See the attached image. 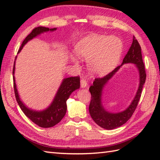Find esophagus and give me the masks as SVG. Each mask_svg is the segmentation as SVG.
Instances as JSON below:
<instances>
[{"label":"esophagus","instance_id":"obj_1","mask_svg":"<svg viewBox=\"0 0 160 160\" xmlns=\"http://www.w3.org/2000/svg\"><path fill=\"white\" fill-rule=\"evenodd\" d=\"M80 85L81 88H85L87 86V82L85 79L82 78V80H80Z\"/></svg>","mask_w":160,"mask_h":160}]
</instances>
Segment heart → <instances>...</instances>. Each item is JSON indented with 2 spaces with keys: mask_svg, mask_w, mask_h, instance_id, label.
Segmentation results:
<instances>
[{
  "mask_svg": "<svg viewBox=\"0 0 160 160\" xmlns=\"http://www.w3.org/2000/svg\"><path fill=\"white\" fill-rule=\"evenodd\" d=\"M123 50V43L116 36L92 33L84 37L75 45L76 56L87 60L90 72L96 76H104L117 65ZM70 59L78 66V58L73 55Z\"/></svg>",
  "mask_w": 160,
  "mask_h": 160,
  "instance_id": "heart-1",
  "label": "heart"
}]
</instances>
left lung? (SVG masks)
Wrapping results in <instances>:
<instances>
[{"label":"left lung","mask_w":160,"mask_h":160,"mask_svg":"<svg viewBox=\"0 0 160 160\" xmlns=\"http://www.w3.org/2000/svg\"><path fill=\"white\" fill-rule=\"evenodd\" d=\"M134 63L139 71L140 75V84L135 98L130 105L125 110L118 113H111L107 111L103 107L101 96L104 87L124 63ZM146 74L145 67L142 60L141 47L138 40L133 36L132 45L128 49L127 55L124 58L121 65L111 71L106 76L101 78H96L92 85L89 88L91 94V100L89 104V113L96 123L100 127L112 130L121 127L125 124L132 116L136 108L138 102L140 99L142 90L145 83Z\"/></svg>","instance_id":"8db88e82"}]
</instances>
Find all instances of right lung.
<instances>
[{
    "instance_id": "right-lung-1",
    "label": "right lung",
    "mask_w": 160,
    "mask_h": 160,
    "mask_svg": "<svg viewBox=\"0 0 160 160\" xmlns=\"http://www.w3.org/2000/svg\"><path fill=\"white\" fill-rule=\"evenodd\" d=\"M57 28L49 29L45 27H38L32 30V32L26 37L23 40L21 46H20L18 53L20 52L23 47L28 43L29 40L36 38L42 33L48 32L56 31ZM16 59L14 61L13 69V88H14L15 96L16 101L18 102L20 108L27 117L29 118L33 123H35L40 127L42 128H50L55 126L61 121L64 118L67 112V100L69 98L70 95L74 91L78 89L80 87V77H70L64 78L62 82L59 87L57 93L54 97L53 101L49 106L45 109L42 111H36L28 107L20 100L18 89L16 87L14 73H15V64Z\"/></svg>"
}]
</instances>
